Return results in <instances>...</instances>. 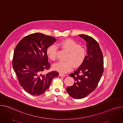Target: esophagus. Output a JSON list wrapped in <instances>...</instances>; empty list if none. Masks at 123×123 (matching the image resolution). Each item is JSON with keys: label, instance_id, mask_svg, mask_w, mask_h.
Listing matches in <instances>:
<instances>
[{"label": "esophagus", "instance_id": "obj_1", "mask_svg": "<svg viewBox=\"0 0 123 123\" xmlns=\"http://www.w3.org/2000/svg\"><path fill=\"white\" fill-rule=\"evenodd\" d=\"M59 76H65L66 75H65V74H61V73H60L59 74Z\"/></svg>", "mask_w": 123, "mask_h": 123}]
</instances>
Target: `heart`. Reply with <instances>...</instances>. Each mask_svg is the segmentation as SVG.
Returning <instances> with one entry per match:
<instances>
[{
    "instance_id": "b5f03b06",
    "label": "heart",
    "mask_w": 123,
    "mask_h": 123,
    "mask_svg": "<svg viewBox=\"0 0 123 123\" xmlns=\"http://www.w3.org/2000/svg\"><path fill=\"white\" fill-rule=\"evenodd\" d=\"M58 45L64 50L68 52L65 62H59L54 65V68L61 73L65 74L74 68L81 66L85 60L86 56V49L80 44L72 39H66L61 41ZM57 48L54 45L49 46L47 49V55L51 61L57 58Z\"/></svg>"
}]
</instances>
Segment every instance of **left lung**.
<instances>
[{"label": "left lung", "mask_w": 123, "mask_h": 123, "mask_svg": "<svg viewBox=\"0 0 123 123\" xmlns=\"http://www.w3.org/2000/svg\"><path fill=\"white\" fill-rule=\"evenodd\" d=\"M79 36L86 42V56L83 64L69 75L74 78V83L67 87L68 95L78 99L86 97L94 91L104 72L103 55L98 43L87 35Z\"/></svg>", "instance_id": "obj_1"}]
</instances>
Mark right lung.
Wrapping results in <instances>:
<instances>
[{"instance_id": "obj_1", "label": "right lung", "mask_w": 123, "mask_h": 123, "mask_svg": "<svg viewBox=\"0 0 123 123\" xmlns=\"http://www.w3.org/2000/svg\"><path fill=\"white\" fill-rule=\"evenodd\" d=\"M55 41L54 37L37 32L23 37L15 48L13 68L19 84L30 94H43L49 88L52 79L59 75L56 71L43 74L50 67L47 49Z\"/></svg>"}]
</instances>
